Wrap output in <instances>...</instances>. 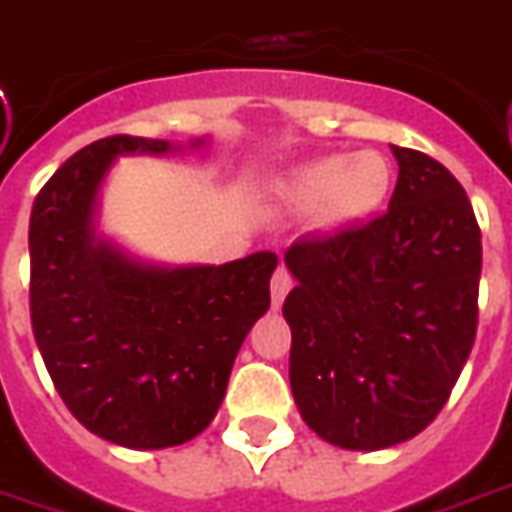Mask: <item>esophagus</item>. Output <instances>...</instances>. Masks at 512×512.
<instances>
[{"instance_id":"obj_1","label":"esophagus","mask_w":512,"mask_h":512,"mask_svg":"<svg viewBox=\"0 0 512 512\" xmlns=\"http://www.w3.org/2000/svg\"><path fill=\"white\" fill-rule=\"evenodd\" d=\"M291 285H294L291 271L285 269V266H277V271L271 274V305H274V308H280V305H283L285 294L291 291Z\"/></svg>"}]
</instances>
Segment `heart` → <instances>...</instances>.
Returning <instances> with one entry per match:
<instances>
[{
    "label": "heart",
    "instance_id": "b5f03b06",
    "mask_svg": "<svg viewBox=\"0 0 512 512\" xmlns=\"http://www.w3.org/2000/svg\"><path fill=\"white\" fill-rule=\"evenodd\" d=\"M392 190L389 159L378 151L322 156L291 173L283 201L297 212L319 210L322 224L350 227L370 218Z\"/></svg>",
    "mask_w": 512,
    "mask_h": 512
}]
</instances>
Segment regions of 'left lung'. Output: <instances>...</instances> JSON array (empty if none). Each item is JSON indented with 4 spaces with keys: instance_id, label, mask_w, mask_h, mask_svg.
<instances>
[{
    "instance_id": "left-lung-1",
    "label": "left lung",
    "mask_w": 512,
    "mask_h": 512,
    "mask_svg": "<svg viewBox=\"0 0 512 512\" xmlns=\"http://www.w3.org/2000/svg\"><path fill=\"white\" fill-rule=\"evenodd\" d=\"M398 184L367 224L291 243L297 285L291 392L333 446L378 451L415 437L446 406L479 325L482 232L462 184L429 154L392 145Z\"/></svg>"
}]
</instances>
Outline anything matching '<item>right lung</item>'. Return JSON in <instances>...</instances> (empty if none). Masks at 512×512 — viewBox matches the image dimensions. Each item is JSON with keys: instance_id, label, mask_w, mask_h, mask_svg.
<instances>
[{"instance_id": "add662e5", "label": "right lung", "mask_w": 512, "mask_h": 512, "mask_svg": "<svg viewBox=\"0 0 512 512\" xmlns=\"http://www.w3.org/2000/svg\"><path fill=\"white\" fill-rule=\"evenodd\" d=\"M165 139H97L69 156L30 212V322L66 409L125 448H168L210 426L246 333L269 311L277 255L156 269L92 241L100 179Z\"/></svg>"}]
</instances>
